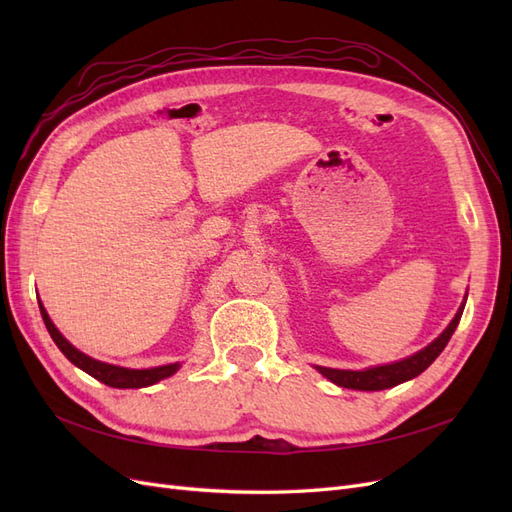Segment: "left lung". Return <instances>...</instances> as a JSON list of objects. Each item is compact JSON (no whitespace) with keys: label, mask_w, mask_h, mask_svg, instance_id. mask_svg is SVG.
<instances>
[{"label":"left lung","mask_w":512,"mask_h":512,"mask_svg":"<svg viewBox=\"0 0 512 512\" xmlns=\"http://www.w3.org/2000/svg\"><path fill=\"white\" fill-rule=\"evenodd\" d=\"M463 305L461 303L459 312L455 314L453 322L448 324L444 329V333L433 339V342L423 348L421 352H416L404 361H397L391 365H380V367H371L365 371H350V369H331V367H316L322 376H327L331 382H335L337 386H344V389H356V391H382V389H391V386H397L406 380L416 378L423 371L438 359L440 352L446 348L448 339L453 337L457 324L461 320L463 314Z\"/></svg>","instance_id":"obj_1"}]
</instances>
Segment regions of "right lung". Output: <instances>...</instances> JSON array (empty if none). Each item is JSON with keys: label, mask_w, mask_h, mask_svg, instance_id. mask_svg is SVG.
Listing matches in <instances>:
<instances>
[{"label": "right lung", "mask_w": 512, "mask_h": 512, "mask_svg": "<svg viewBox=\"0 0 512 512\" xmlns=\"http://www.w3.org/2000/svg\"><path fill=\"white\" fill-rule=\"evenodd\" d=\"M40 303V301H38ZM40 314L42 320L46 324V329H49L53 342L57 344V348L66 354V359L70 363H74L79 369L87 371L89 376H94L96 380L104 382L106 386H113V389H143V386H151L156 384L168 376H173L175 371L181 367L179 363H170V365H162V367H151V369H128V367H117V365H108L102 361L91 359V356L83 354L81 350H76L68 339L61 335L55 324L51 322L49 314H46V309L40 303Z\"/></svg>", "instance_id": "obj_1"}]
</instances>
